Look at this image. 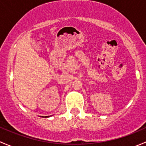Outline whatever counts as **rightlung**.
<instances>
[{
	"label": "right lung",
	"mask_w": 146,
	"mask_h": 146,
	"mask_svg": "<svg viewBox=\"0 0 146 146\" xmlns=\"http://www.w3.org/2000/svg\"><path fill=\"white\" fill-rule=\"evenodd\" d=\"M51 117V116H50ZM44 117V118H48V117H49V116H47V117Z\"/></svg>",
	"instance_id": "obj_1"
}]
</instances>
